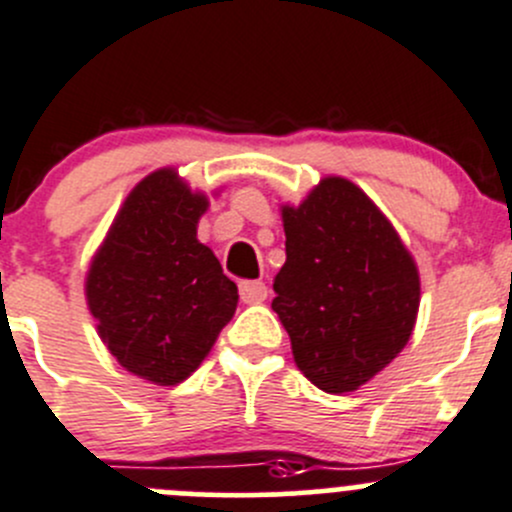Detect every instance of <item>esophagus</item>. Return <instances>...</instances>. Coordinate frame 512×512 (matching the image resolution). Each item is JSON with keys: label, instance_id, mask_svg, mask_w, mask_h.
<instances>
[{"label": "esophagus", "instance_id": "obj_1", "mask_svg": "<svg viewBox=\"0 0 512 512\" xmlns=\"http://www.w3.org/2000/svg\"><path fill=\"white\" fill-rule=\"evenodd\" d=\"M241 301L244 303H261L266 298V283L263 281H244L239 286Z\"/></svg>", "mask_w": 512, "mask_h": 512}]
</instances>
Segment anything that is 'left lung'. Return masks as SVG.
Returning <instances> with one entry per match:
<instances>
[{
    "label": "left lung",
    "instance_id": "1",
    "mask_svg": "<svg viewBox=\"0 0 512 512\" xmlns=\"http://www.w3.org/2000/svg\"><path fill=\"white\" fill-rule=\"evenodd\" d=\"M281 216L286 263L271 308L293 361L321 391H356L411 338L421 303L416 261L378 206L341 176L321 179Z\"/></svg>",
    "mask_w": 512,
    "mask_h": 512
}]
</instances>
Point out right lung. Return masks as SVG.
<instances>
[{
  "label": "right lung",
  "mask_w": 512,
  "mask_h": 512,
  "mask_svg": "<svg viewBox=\"0 0 512 512\" xmlns=\"http://www.w3.org/2000/svg\"><path fill=\"white\" fill-rule=\"evenodd\" d=\"M206 206L174 169L154 171L126 196L86 273L101 341L156 386L189 378L239 303L236 283L196 239Z\"/></svg>",
  "instance_id": "right-lung-1"
}]
</instances>
